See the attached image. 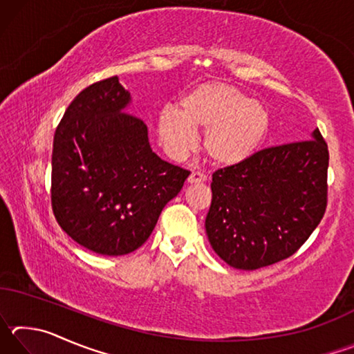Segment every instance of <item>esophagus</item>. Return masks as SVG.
I'll return each instance as SVG.
<instances>
[{
    "label": "esophagus",
    "instance_id": "obj_1",
    "mask_svg": "<svg viewBox=\"0 0 354 354\" xmlns=\"http://www.w3.org/2000/svg\"><path fill=\"white\" fill-rule=\"evenodd\" d=\"M187 181L190 183V184H198V183H205L206 181V175L205 173H201V171H192L190 173V176H189V179Z\"/></svg>",
    "mask_w": 354,
    "mask_h": 354
}]
</instances>
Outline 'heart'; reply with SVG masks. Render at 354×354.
Here are the masks:
<instances>
[{
  "label": "heart",
  "mask_w": 354,
  "mask_h": 354,
  "mask_svg": "<svg viewBox=\"0 0 354 354\" xmlns=\"http://www.w3.org/2000/svg\"><path fill=\"white\" fill-rule=\"evenodd\" d=\"M192 129L205 133V151L214 164L236 165L259 148L268 129V112L234 86L205 82L179 101L178 115L164 112L159 118V134L175 154L194 148Z\"/></svg>",
  "instance_id": "b5f03b06"
}]
</instances>
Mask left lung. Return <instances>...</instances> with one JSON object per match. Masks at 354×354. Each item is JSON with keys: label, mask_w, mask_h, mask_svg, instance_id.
<instances>
[{"label": "left lung", "mask_w": 354, "mask_h": 354, "mask_svg": "<svg viewBox=\"0 0 354 354\" xmlns=\"http://www.w3.org/2000/svg\"><path fill=\"white\" fill-rule=\"evenodd\" d=\"M328 145L313 139L268 147L212 173L206 232L231 267L257 270L301 248L328 206Z\"/></svg>", "instance_id": "1"}]
</instances>
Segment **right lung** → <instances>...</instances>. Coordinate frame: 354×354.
Here are the masks:
<instances>
[{"label": "right lung", "instance_id": "add662e5", "mask_svg": "<svg viewBox=\"0 0 354 354\" xmlns=\"http://www.w3.org/2000/svg\"><path fill=\"white\" fill-rule=\"evenodd\" d=\"M129 100L118 76L93 82L71 101L53 142V214L75 242L104 256L142 247L190 175L153 153Z\"/></svg>", "mask_w": 354, "mask_h": 354}]
</instances>
